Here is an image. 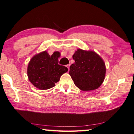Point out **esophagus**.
I'll use <instances>...</instances> for the list:
<instances>
[{
	"mask_svg": "<svg viewBox=\"0 0 134 134\" xmlns=\"http://www.w3.org/2000/svg\"><path fill=\"white\" fill-rule=\"evenodd\" d=\"M66 67L68 68V69L69 70V67H70V64H68V65H66Z\"/></svg>",
	"mask_w": 134,
	"mask_h": 134,
	"instance_id": "1",
	"label": "esophagus"
}]
</instances>
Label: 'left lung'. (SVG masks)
Segmentation results:
<instances>
[{
  "label": "left lung",
  "mask_w": 134,
  "mask_h": 134,
  "mask_svg": "<svg viewBox=\"0 0 134 134\" xmlns=\"http://www.w3.org/2000/svg\"><path fill=\"white\" fill-rule=\"evenodd\" d=\"M69 75L74 84L81 90L88 91L100 87L106 74L105 64L97 54L79 49L72 55Z\"/></svg>",
  "instance_id": "left-lung-1"
}]
</instances>
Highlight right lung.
I'll list each match as a JSON object with an SVG mask.
<instances>
[{"label": "right lung", "mask_w": 134, "mask_h": 134, "mask_svg": "<svg viewBox=\"0 0 134 134\" xmlns=\"http://www.w3.org/2000/svg\"><path fill=\"white\" fill-rule=\"evenodd\" d=\"M59 52L49 55L46 51L37 54L31 60L27 74L31 83L39 90H45L53 88L59 81L61 75L66 72L68 68L60 65Z\"/></svg>", "instance_id": "right-lung-1"}]
</instances>
